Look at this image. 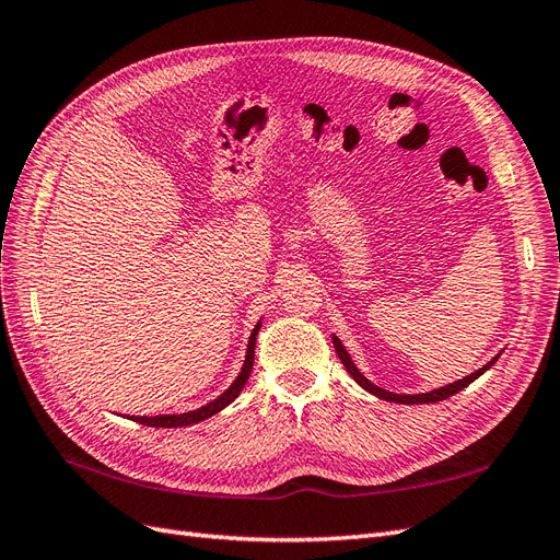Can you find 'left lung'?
<instances>
[{
	"label": "left lung",
	"mask_w": 560,
	"mask_h": 560,
	"mask_svg": "<svg viewBox=\"0 0 560 560\" xmlns=\"http://www.w3.org/2000/svg\"><path fill=\"white\" fill-rule=\"evenodd\" d=\"M331 341H334V348H336V354H338V360L343 362V366H346V371L348 374L358 381L366 393H371V395H376V397H381V399H385V401H395V404H434V401H442V399H448L451 395H455V393H460V389H465L469 383H474L477 381L481 374H486V371L493 366L495 362H498V358H493L490 360L486 366H481L479 371H474V374H469V376H465L463 381H455V383H451V385H444V387H439V389H432V393H422V395H395V393H387V389H383V387H378V385H374L371 383L369 378H364L362 374H360V369L354 366V362L350 360V354L346 352V348H343V343L338 341L336 336H331Z\"/></svg>",
	"instance_id": "obj_1"
}]
</instances>
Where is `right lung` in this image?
Masks as SVG:
<instances>
[{"label":"right lung","instance_id":"right-lung-1","mask_svg":"<svg viewBox=\"0 0 560 560\" xmlns=\"http://www.w3.org/2000/svg\"><path fill=\"white\" fill-rule=\"evenodd\" d=\"M259 327L261 322H257V327H254L252 336H249V343H247V354H245V364L241 369L238 378H235L231 383V387L226 389V393L219 395L214 401L200 406V409L196 411H189V413H173V416H130V420L140 422V425H149V428H186V425H194V422H200L206 420L214 413H219L224 409V406H229L235 397H238L243 393V387L252 374V364H254V343H257V334H259Z\"/></svg>","mask_w":560,"mask_h":560}]
</instances>
